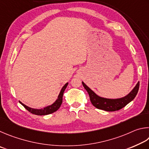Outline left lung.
I'll list each match as a JSON object with an SVG mask.
<instances>
[{
    "label": "left lung",
    "instance_id": "1",
    "mask_svg": "<svg viewBox=\"0 0 149 149\" xmlns=\"http://www.w3.org/2000/svg\"><path fill=\"white\" fill-rule=\"evenodd\" d=\"M82 83L83 86L89 94L92 105L98 109H101L105 111H116L124 107L135 97L139 88V82H138L131 92L125 97L119 99H107L97 95L88 86L86 85L84 82Z\"/></svg>",
    "mask_w": 149,
    "mask_h": 149
}]
</instances>
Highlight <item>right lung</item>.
<instances>
[{
	"label": "right lung",
	"instance_id": "right-lung-1",
	"mask_svg": "<svg viewBox=\"0 0 149 149\" xmlns=\"http://www.w3.org/2000/svg\"><path fill=\"white\" fill-rule=\"evenodd\" d=\"M67 85H68V82L66 83V84L63 86L61 91H60V93L58 95V97H57V99L56 100V101L52 104V105L47 106L43 109H33V108L29 107L24 105V104L22 103L21 101H19V103L22 104V105L24 107L27 109L28 111H29L31 113L36 114V115L42 116V115H47V114H52L58 110L59 108L60 107V106H61L63 101V95L64 91L65 90V89H66Z\"/></svg>",
	"mask_w": 149,
	"mask_h": 149
}]
</instances>
